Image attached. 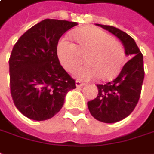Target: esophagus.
I'll use <instances>...</instances> for the list:
<instances>
[{
	"label": "esophagus",
	"instance_id": "34e87169",
	"mask_svg": "<svg viewBox=\"0 0 154 154\" xmlns=\"http://www.w3.org/2000/svg\"><path fill=\"white\" fill-rule=\"evenodd\" d=\"M85 85V83H83V82H81L80 81H76V86H77V88H79V87H82V86Z\"/></svg>",
	"mask_w": 154,
	"mask_h": 154
}]
</instances>
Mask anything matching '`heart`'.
Here are the masks:
<instances>
[{"label": "heart", "mask_w": 154, "mask_h": 154, "mask_svg": "<svg viewBox=\"0 0 154 154\" xmlns=\"http://www.w3.org/2000/svg\"><path fill=\"white\" fill-rule=\"evenodd\" d=\"M75 44L66 37L57 45L60 62L67 72H72L82 61L84 66L77 69L74 76L79 80L88 81L99 77L107 81L116 77L125 62V49L121 43L101 29L86 26L72 33Z\"/></svg>", "instance_id": "obj_1"}]
</instances>
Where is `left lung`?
Returning a JSON list of instances; mask_svg holds the SVG:
<instances>
[{"label":"left lung","instance_id":"8db88e82","mask_svg":"<svg viewBox=\"0 0 154 154\" xmlns=\"http://www.w3.org/2000/svg\"><path fill=\"white\" fill-rule=\"evenodd\" d=\"M116 36L131 59L116 79L106 84H97L99 94L88 102L91 115L104 123H115L127 117L138 102L143 79V56L135 40L127 33L108 25L96 24Z\"/></svg>","mask_w":154,"mask_h":154}]
</instances>
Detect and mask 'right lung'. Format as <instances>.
Segmentation results:
<instances>
[{
	"mask_svg": "<svg viewBox=\"0 0 154 154\" xmlns=\"http://www.w3.org/2000/svg\"><path fill=\"white\" fill-rule=\"evenodd\" d=\"M75 22L45 19L24 33L9 59L10 88L16 107L34 121H45L62 108L75 80L60 66V38L77 26Z\"/></svg>",
	"mask_w": 154,
	"mask_h": 154,
	"instance_id": "add662e5",
	"label": "right lung"
}]
</instances>
